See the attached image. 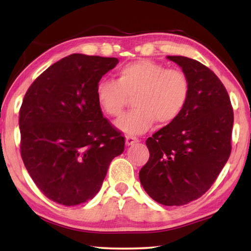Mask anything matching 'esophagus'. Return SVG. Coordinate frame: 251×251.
<instances>
[{
  "mask_svg": "<svg viewBox=\"0 0 251 251\" xmlns=\"http://www.w3.org/2000/svg\"><path fill=\"white\" fill-rule=\"evenodd\" d=\"M138 138L137 137H134V136H126V145L127 146H130V145H134V144L138 143Z\"/></svg>",
  "mask_w": 251,
  "mask_h": 251,
  "instance_id": "1",
  "label": "esophagus"
}]
</instances>
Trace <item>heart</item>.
<instances>
[{
    "mask_svg": "<svg viewBox=\"0 0 251 251\" xmlns=\"http://www.w3.org/2000/svg\"><path fill=\"white\" fill-rule=\"evenodd\" d=\"M188 95L189 82L184 72L147 58L125 64L117 71V80L100 79L96 86L97 103L112 117L121 116L128 96H134L135 108L117 123L118 128L131 135L150 129L155 121L159 125L172 124Z\"/></svg>",
    "mask_w": 251,
    "mask_h": 251,
    "instance_id": "1",
    "label": "heart"
}]
</instances>
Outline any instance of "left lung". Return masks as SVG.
<instances>
[{"mask_svg": "<svg viewBox=\"0 0 251 251\" xmlns=\"http://www.w3.org/2000/svg\"><path fill=\"white\" fill-rule=\"evenodd\" d=\"M189 82V95L175 122L147 138L150 159L139 172L145 192L165 206L201 197L231 152L233 110L217 75L196 59L167 56Z\"/></svg>", "mask_w": 251, "mask_h": 251, "instance_id": "8db88e82", "label": "left lung"}]
</instances>
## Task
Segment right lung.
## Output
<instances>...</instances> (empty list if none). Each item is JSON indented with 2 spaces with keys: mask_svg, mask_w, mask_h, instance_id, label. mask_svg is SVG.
Here are the masks:
<instances>
[{
  "mask_svg": "<svg viewBox=\"0 0 251 251\" xmlns=\"http://www.w3.org/2000/svg\"><path fill=\"white\" fill-rule=\"evenodd\" d=\"M116 57L72 54L32 83L20 108L21 156L46 197L65 206L99 193L125 137L103 116L96 86Z\"/></svg>",
  "mask_w": 251,
  "mask_h": 251,
  "instance_id": "right-lung-1",
  "label": "right lung"
}]
</instances>
